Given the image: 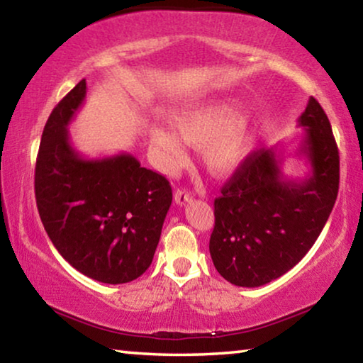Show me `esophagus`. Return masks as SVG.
I'll use <instances>...</instances> for the list:
<instances>
[{"instance_id": "esophagus-1", "label": "esophagus", "mask_w": 363, "mask_h": 363, "mask_svg": "<svg viewBox=\"0 0 363 363\" xmlns=\"http://www.w3.org/2000/svg\"><path fill=\"white\" fill-rule=\"evenodd\" d=\"M174 200H176V203L184 205V203L191 202L192 194L189 192V191H186V189H177L176 194H174Z\"/></svg>"}]
</instances>
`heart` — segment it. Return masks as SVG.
<instances>
[{
	"instance_id": "obj_1",
	"label": "heart",
	"mask_w": 363,
	"mask_h": 363,
	"mask_svg": "<svg viewBox=\"0 0 363 363\" xmlns=\"http://www.w3.org/2000/svg\"><path fill=\"white\" fill-rule=\"evenodd\" d=\"M176 132L187 145L202 148V160L215 176L233 172L250 153L254 125L247 117H235V109L226 104H212L196 111L181 112L172 118ZM174 132L156 128L151 142L160 151L166 167L181 164L186 150Z\"/></svg>"
}]
</instances>
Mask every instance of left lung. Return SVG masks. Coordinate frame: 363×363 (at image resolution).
<instances>
[{"instance_id":"8db88e82","label":"left lung","mask_w":363,"mask_h":363,"mask_svg":"<svg viewBox=\"0 0 363 363\" xmlns=\"http://www.w3.org/2000/svg\"><path fill=\"white\" fill-rule=\"evenodd\" d=\"M305 138L298 155L311 172L285 179L282 156L254 150L215 199L210 256L218 274L238 286H261L296 266L333 212L339 191V150L331 123L315 97L298 118Z\"/></svg>"}]
</instances>
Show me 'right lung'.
Segmentation results:
<instances>
[{"instance_id":"right-lung-1","label":"right lung","mask_w":363,"mask_h":363,"mask_svg":"<svg viewBox=\"0 0 363 363\" xmlns=\"http://www.w3.org/2000/svg\"><path fill=\"white\" fill-rule=\"evenodd\" d=\"M81 79L43 127L35 163V200L48 238L65 261L102 284L138 279L153 261L167 210L169 181L121 153L86 160L68 123L83 104Z\"/></svg>"}]
</instances>
